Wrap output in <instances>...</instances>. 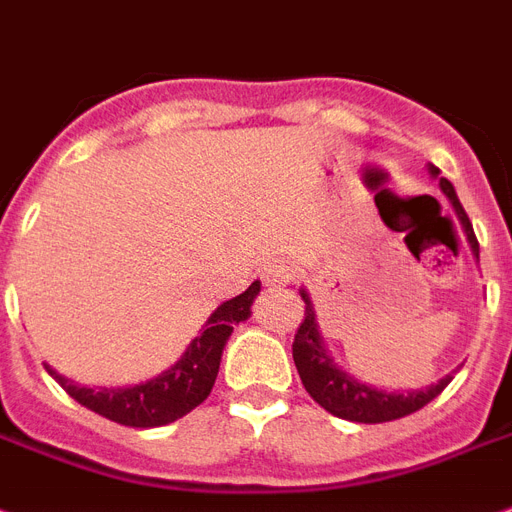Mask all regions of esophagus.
<instances>
[{
    "instance_id": "34e87169",
    "label": "esophagus",
    "mask_w": 512,
    "mask_h": 512,
    "mask_svg": "<svg viewBox=\"0 0 512 512\" xmlns=\"http://www.w3.org/2000/svg\"><path fill=\"white\" fill-rule=\"evenodd\" d=\"M294 278V265L289 260H276L263 268L265 286H286Z\"/></svg>"
}]
</instances>
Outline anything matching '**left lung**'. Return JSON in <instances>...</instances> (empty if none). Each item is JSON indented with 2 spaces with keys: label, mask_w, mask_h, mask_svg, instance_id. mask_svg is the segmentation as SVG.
<instances>
[{
  "label": "left lung",
  "mask_w": 512,
  "mask_h": 512,
  "mask_svg": "<svg viewBox=\"0 0 512 512\" xmlns=\"http://www.w3.org/2000/svg\"><path fill=\"white\" fill-rule=\"evenodd\" d=\"M429 173L434 178H439V168H434V165H429ZM439 186H442L444 197L450 199V205L455 207V215H458L460 226H463L465 236H468L473 257L479 260V242H476L471 220H468L463 205H460L458 194H455V186H452L447 178H439ZM299 294L305 299V321L299 323L297 334H294V365H297V373L299 378H302V384H305L307 394H310L323 410L336 415V418H344V421L355 423L397 421V418H405V415L421 410L423 405H429L434 397L442 394L444 386L452 381V376H444L442 381H436V384L426 386V389H413V392L407 394L386 392V389L360 384L355 376L342 371V368L334 363V357L328 355L326 344H323L321 328H318V321H315L313 299H310V294H307L305 289Z\"/></svg>",
  "instance_id": "1"
}]
</instances>
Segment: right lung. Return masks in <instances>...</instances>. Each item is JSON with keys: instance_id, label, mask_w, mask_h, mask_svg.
<instances>
[{"instance_id": "add662e5", "label": "right lung", "mask_w": 512, "mask_h": 512, "mask_svg": "<svg viewBox=\"0 0 512 512\" xmlns=\"http://www.w3.org/2000/svg\"><path fill=\"white\" fill-rule=\"evenodd\" d=\"M257 292H260V281H255L239 297L223 302L207 318L205 331L186 347L181 360L170 365L168 371H162L160 376L144 381V384L89 389V386L73 384L57 371H52L49 365L47 371L73 400L94 410V413L105 415L110 421L120 423V426H134V429L168 426V423L191 413L197 405H202L207 394L213 392L223 347H226L236 323L247 321L252 315L249 307L255 302Z\"/></svg>"}]
</instances>
